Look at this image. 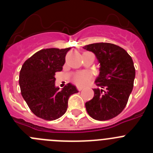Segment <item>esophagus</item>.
I'll return each instance as SVG.
<instances>
[{"mask_svg": "<svg viewBox=\"0 0 153 153\" xmlns=\"http://www.w3.org/2000/svg\"><path fill=\"white\" fill-rule=\"evenodd\" d=\"M77 90L78 91H81V90H83V88H82V87H77Z\"/></svg>", "mask_w": 153, "mask_h": 153, "instance_id": "esophagus-1", "label": "esophagus"}]
</instances>
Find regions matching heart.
Here are the masks:
<instances>
[{"mask_svg": "<svg viewBox=\"0 0 153 153\" xmlns=\"http://www.w3.org/2000/svg\"><path fill=\"white\" fill-rule=\"evenodd\" d=\"M92 78V74L87 71L79 72L73 76V81L76 85L79 86H84L88 84Z\"/></svg>", "mask_w": 153, "mask_h": 153, "instance_id": "obj_1", "label": "heart"}]
</instances>
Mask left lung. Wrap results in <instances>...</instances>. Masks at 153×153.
<instances>
[{"mask_svg": "<svg viewBox=\"0 0 153 153\" xmlns=\"http://www.w3.org/2000/svg\"><path fill=\"white\" fill-rule=\"evenodd\" d=\"M96 55L100 63V75L93 89L94 97L85 103L94 120L104 121L118 116L126 106L133 88L136 70L132 59L122 47L109 43H96L83 47Z\"/></svg>", "mask_w": 153, "mask_h": 153, "instance_id": "1", "label": "left lung"}]
</instances>
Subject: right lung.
I'll return each instance as SVG.
<instances>
[{
  "instance_id": "right-lung-1",
  "label": "right lung",
  "mask_w": 153,
  "mask_h": 153,
  "mask_svg": "<svg viewBox=\"0 0 153 153\" xmlns=\"http://www.w3.org/2000/svg\"><path fill=\"white\" fill-rule=\"evenodd\" d=\"M70 47L49 48L35 53L23 64L19 76L21 95L32 113L45 120H55L66 113L68 100L78 93L68 83L59 90L55 86V73L63 70Z\"/></svg>"
}]
</instances>
